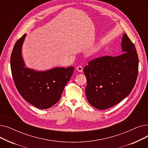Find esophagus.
<instances>
[{
	"label": "esophagus",
	"instance_id": "1",
	"mask_svg": "<svg viewBox=\"0 0 148 148\" xmlns=\"http://www.w3.org/2000/svg\"><path fill=\"white\" fill-rule=\"evenodd\" d=\"M76 69H77V71L80 72V73L83 72V67L82 66H78L76 68Z\"/></svg>",
	"mask_w": 148,
	"mask_h": 148
}]
</instances>
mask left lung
I'll return each instance as SVG.
<instances>
[{
  "label": "left lung",
  "instance_id": "left-lung-1",
  "mask_svg": "<svg viewBox=\"0 0 148 148\" xmlns=\"http://www.w3.org/2000/svg\"><path fill=\"white\" fill-rule=\"evenodd\" d=\"M121 46L122 53L119 56L94 59L84 68L87 99L97 109H107L118 104L130 94L136 84L138 54L126 34L123 35Z\"/></svg>",
  "mask_w": 148,
  "mask_h": 148
}]
</instances>
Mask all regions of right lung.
Returning a JSON list of instances; mask_svg holds the SVG:
<instances>
[{"label":"right lung","instance_id":"right-lung-1","mask_svg":"<svg viewBox=\"0 0 148 148\" xmlns=\"http://www.w3.org/2000/svg\"><path fill=\"white\" fill-rule=\"evenodd\" d=\"M25 37L26 34L18 39L12 51L10 60L12 75L19 94L26 101L40 109H46L60 100L74 68H54L45 71H36L26 67L21 56Z\"/></svg>","mask_w":148,"mask_h":148}]
</instances>
